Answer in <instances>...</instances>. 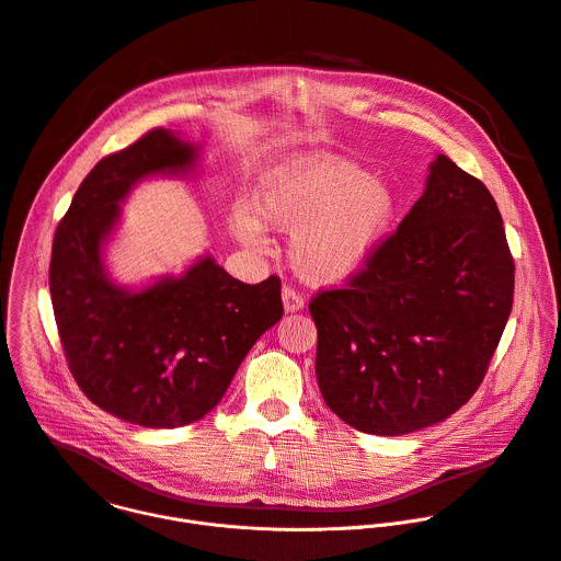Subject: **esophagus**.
Here are the masks:
<instances>
[{
  "label": "esophagus",
  "mask_w": 561,
  "mask_h": 561,
  "mask_svg": "<svg viewBox=\"0 0 561 561\" xmlns=\"http://www.w3.org/2000/svg\"><path fill=\"white\" fill-rule=\"evenodd\" d=\"M282 301H284V310L286 312H297V310L304 308V297L295 288H290V286H284Z\"/></svg>",
  "instance_id": "obj_1"
}]
</instances>
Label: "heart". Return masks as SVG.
Returning a JSON list of instances; mask_svg holds the SVG:
<instances>
[{
  "label": "heart",
  "instance_id": "obj_1",
  "mask_svg": "<svg viewBox=\"0 0 561 561\" xmlns=\"http://www.w3.org/2000/svg\"><path fill=\"white\" fill-rule=\"evenodd\" d=\"M251 209L233 214V233L249 247L266 244V227L290 231L293 271L312 286L356 277L390 240L401 194L360 164L308 153L271 167L257 182Z\"/></svg>",
  "mask_w": 561,
  "mask_h": 561
}]
</instances>
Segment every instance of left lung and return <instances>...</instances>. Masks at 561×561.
Returning <instances> with one entry per match:
<instances>
[{
    "instance_id": "left-lung-1",
    "label": "left lung",
    "mask_w": 561,
    "mask_h": 561,
    "mask_svg": "<svg viewBox=\"0 0 561 561\" xmlns=\"http://www.w3.org/2000/svg\"><path fill=\"white\" fill-rule=\"evenodd\" d=\"M515 266L486 186L438 153L397 233L310 304L317 383L350 427L403 436L458 412L484 379Z\"/></svg>"
}]
</instances>
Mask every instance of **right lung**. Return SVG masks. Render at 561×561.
I'll return each instance as SVG.
<instances>
[{
    "mask_svg": "<svg viewBox=\"0 0 561 561\" xmlns=\"http://www.w3.org/2000/svg\"><path fill=\"white\" fill-rule=\"evenodd\" d=\"M198 167L201 145L162 127L147 131L85 175L53 240L50 297L72 377L94 405L140 427L207 416L284 314L275 275L251 286L211 255L140 288L110 275L105 249L134 186Z\"/></svg>",
    "mask_w": 561,
    "mask_h": 561,
    "instance_id": "obj_1",
    "label": "right lung"
}]
</instances>
